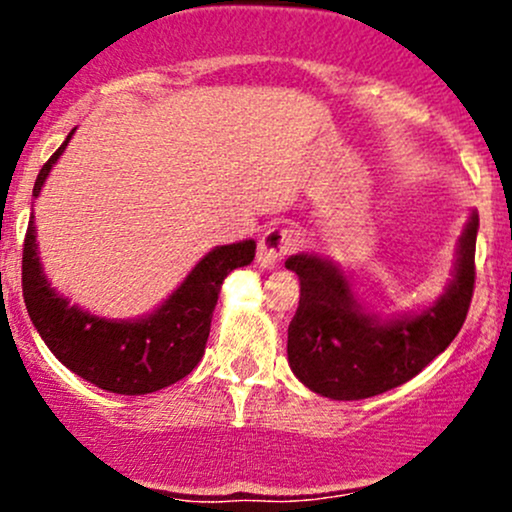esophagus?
Returning a JSON list of instances; mask_svg holds the SVG:
<instances>
[{
    "label": "esophagus",
    "instance_id": "34e87169",
    "mask_svg": "<svg viewBox=\"0 0 512 512\" xmlns=\"http://www.w3.org/2000/svg\"><path fill=\"white\" fill-rule=\"evenodd\" d=\"M298 245V236L291 228L272 226L262 233L260 243H257V264L262 269H274L276 264L291 255Z\"/></svg>",
    "mask_w": 512,
    "mask_h": 512
}]
</instances>
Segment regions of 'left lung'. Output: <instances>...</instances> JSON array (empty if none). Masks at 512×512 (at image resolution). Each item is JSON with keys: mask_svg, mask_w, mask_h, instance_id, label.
Masks as SVG:
<instances>
[{"mask_svg": "<svg viewBox=\"0 0 512 512\" xmlns=\"http://www.w3.org/2000/svg\"><path fill=\"white\" fill-rule=\"evenodd\" d=\"M479 216L472 211L457 245L443 296L414 315L383 320L358 305L342 269L317 255H293L286 269L301 279L289 325V363L305 387L330 399H366L419 375L462 330L474 293Z\"/></svg>", "mask_w": 512, "mask_h": 512, "instance_id": "8db88e82", "label": "left lung"}]
</instances>
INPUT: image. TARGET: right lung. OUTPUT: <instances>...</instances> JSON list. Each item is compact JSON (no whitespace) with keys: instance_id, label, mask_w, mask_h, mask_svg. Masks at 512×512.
Masks as SVG:
<instances>
[{"instance_id":"obj_1","label":"right lung","mask_w":512,"mask_h":512,"mask_svg":"<svg viewBox=\"0 0 512 512\" xmlns=\"http://www.w3.org/2000/svg\"><path fill=\"white\" fill-rule=\"evenodd\" d=\"M72 134L74 129L40 168L33 197L40 195ZM252 260L255 240L219 245L199 260L173 296L151 315L139 320H105L72 305L52 289L40 267L31 216L23 240V301L43 342L72 373L117 395H149L192 373L204 356L223 279Z\"/></svg>"}]
</instances>
